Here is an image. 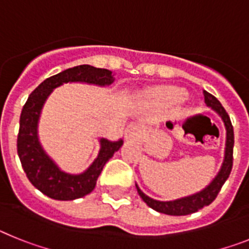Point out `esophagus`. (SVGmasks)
<instances>
[{
    "label": "esophagus",
    "instance_id": "obj_1",
    "mask_svg": "<svg viewBox=\"0 0 249 249\" xmlns=\"http://www.w3.org/2000/svg\"><path fill=\"white\" fill-rule=\"evenodd\" d=\"M138 137V128L135 124L127 127L126 129V140L127 141H133Z\"/></svg>",
    "mask_w": 249,
    "mask_h": 249
}]
</instances>
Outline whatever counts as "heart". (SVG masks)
Masks as SVG:
<instances>
[{
	"label": "heart",
	"mask_w": 249,
	"mask_h": 249,
	"mask_svg": "<svg viewBox=\"0 0 249 249\" xmlns=\"http://www.w3.org/2000/svg\"><path fill=\"white\" fill-rule=\"evenodd\" d=\"M152 98L163 103H178L186 98V92L178 87H160L152 91L149 94Z\"/></svg>",
	"instance_id": "heart-1"
}]
</instances>
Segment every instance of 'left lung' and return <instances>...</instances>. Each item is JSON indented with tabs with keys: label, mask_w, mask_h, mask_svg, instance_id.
Segmentation results:
<instances>
[{
	"label": "left lung",
	"mask_w": 249,
	"mask_h": 249,
	"mask_svg": "<svg viewBox=\"0 0 249 249\" xmlns=\"http://www.w3.org/2000/svg\"><path fill=\"white\" fill-rule=\"evenodd\" d=\"M203 94L206 105L211 107L215 113L219 114V117L222 118L224 127H226V148H224L223 163H222L221 168H219L218 173L215 175V177L213 178L208 186L204 187L203 190L195 193V195L173 199V201H157V199L151 198L147 195H144L141 191L140 187L136 184L138 195H140L141 198L143 199L144 203L148 207H151L152 210L157 211L160 213H164V214L169 215H187L197 212V211L203 208V207L208 206V204H211L214 201L217 195L221 191L222 186L224 184V182L227 181V178L231 175V171H232L234 135H233V127L232 123H231L230 116L226 112V109L223 108L221 102L214 96H212L207 91H203Z\"/></svg>",
	"instance_id": "1"
}]
</instances>
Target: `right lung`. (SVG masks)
<instances>
[{
	"label": "right lung",
	"instance_id": "add662e5",
	"mask_svg": "<svg viewBox=\"0 0 249 249\" xmlns=\"http://www.w3.org/2000/svg\"><path fill=\"white\" fill-rule=\"evenodd\" d=\"M114 81L113 73L106 68L81 65L68 68L43 81L30 94L19 117L17 153L22 168L30 182L50 198L57 201H73L91 193L96 187L105 164L122 147L123 141L100 138L101 148L89 168L78 175L67 173L59 168L46 153L38 138V121L43 105L54 89L63 83H89L100 87L109 86Z\"/></svg>",
	"mask_w": 249,
	"mask_h": 249
}]
</instances>
